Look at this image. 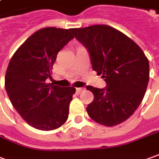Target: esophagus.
Segmentation results:
<instances>
[{
	"label": "esophagus",
	"instance_id": "34e87169",
	"mask_svg": "<svg viewBox=\"0 0 159 159\" xmlns=\"http://www.w3.org/2000/svg\"><path fill=\"white\" fill-rule=\"evenodd\" d=\"M83 90H84V88H83V87H77V88H76V91H77V93H80V92H82Z\"/></svg>",
	"mask_w": 159,
	"mask_h": 159
}]
</instances>
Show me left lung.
<instances>
[{
	"instance_id": "8db88e82",
	"label": "left lung",
	"mask_w": 159,
	"mask_h": 159,
	"mask_svg": "<svg viewBox=\"0 0 159 159\" xmlns=\"http://www.w3.org/2000/svg\"><path fill=\"white\" fill-rule=\"evenodd\" d=\"M89 52L93 71L107 83L105 88L87 86L93 101L87 107L94 122L107 127L126 121L146 92L150 66L142 49L115 28L100 24L70 29Z\"/></svg>"
}]
</instances>
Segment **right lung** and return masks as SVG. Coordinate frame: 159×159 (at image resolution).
I'll list each match as a JSON object with an SVG mask.
<instances>
[{"label":"right lung","mask_w":159,"mask_h":159,"mask_svg":"<svg viewBox=\"0 0 159 159\" xmlns=\"http://www.w3.org/2000/svg\"><path fill=\"white\" fill-rule=\"evenodd\" d=\"M73 38L70 30L43 28L32 34L11 57L5 88L13 107L33 128L52 130L66 122L75 87L46 83L58 52Z\"/></svg>","instance_id":"obj_1"}]
</instances>
